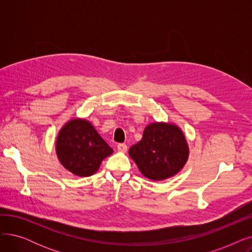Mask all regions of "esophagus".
<instances>
[{
    "mask_svg": "<svg viewBox=\"0 0 252 252\" xmlns=\"http://www.w3.org/2000/svg\"><path fill=\"white\" fill-rule=\"evenodd\" d=\"M117 150H118L119 152H123V153H125V152H126V151H127V146H126V144L121 143V144H118V145H117Z\"/></svg>",
    "mask_w": 252,
    "mask_h": 252,
    "instance_id": "1",
    "label": "esophagus"
}]
</instances>
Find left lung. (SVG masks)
Masks as SVG:
<instances>
[{"label":"left lung","instance_id":"1","mask_svg":"<svg viewBox=\"0 0 252 252\" xmlns=\"http://www.w3.org/2000/svg\"><path fill=\"white\" fill-rule=\"evenodd\" d=\"M128 154L145 177L162 181L183 168L188 159L189 149L177 126L155 123L145 128L142 140L130 147Z\"/></svg>","mask_w":252,"mask_h":252}]
</instances>
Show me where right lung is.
<instances>
[{
	"label": "right lung",
	"instance_id": "right-lung-1",
	"mask_svg": "<svg viewBox=\"0 0 252 252\" xmlns=\"http://www.w3.org/2000/svg\"><path fill=\"white\" fill-rule=\"evenodd\" d=\"M56 151L62 165L78 177H89L98 170L102 160L113 150L85 119H72L57 137Z\"/></svg>",
	"mask_w": 252,
	"mask_h": 252
}]
</instances>
